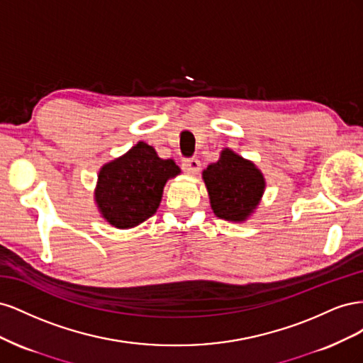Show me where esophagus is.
Masks as SVG:
<instances>
[{
	"mask_svg": "<svg viewBox=\"0 0 363 363\" xmlns=\"http://www.w3.org/2000/svg\"><path fill=\"white\" fill-rule=\"evenodd\" d=\"M200 167H201V163H200L199 159H188V160L183 162V171L186 174H189V175L199 174Z\"/></svg>",
	"mask_w": 363,
	"mask_h": 363,
	"instance_id": "obj_1",
	"label": "esophagus"
}]
</instances>
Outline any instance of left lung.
Here are the masks:
<instances>
[{"mask_svg":"<svg viewBox=\"0 0 363 363\" xmlns=\"http://www.w3.org/2000/svg\"><path fill=\"white\" fill-rule=\"evenodd\" d=\"M203 180L213 213L219 219L245 223L256 212L267 188L262 171L230 148L203 171Z\"/></svg>","mask_w":363,"mask_h":363,"instance_id":"8db88e82","label":"left lung"}]
</instances>
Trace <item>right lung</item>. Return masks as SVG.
<instances>
[{"label": "right lung", "instance_id": "1", "mask_svg": "<svg viewBox=\"0 0 363 363\" xmlns=\"http://www.w3.org/2000/svg\"><path fill=\"white\" fill-rule=\"evenodd\" d=\"M180 172L172 159H160L155 148L139 140L98 171L94 191L98 212L115 228H133L157 212L164 184Z\"/></svg>", "mask_w": 363, "mask_h": 363}]
</instances>
